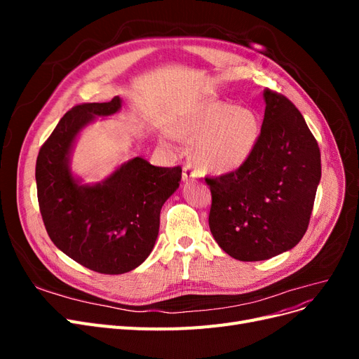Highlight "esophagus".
Here are the masks:
<instances>
[{
    "mask_svg": "<svg viewBox=\"0 0 359 359\" xmlns=\"http://www.w3.org/2000/svg\"><path fill=\"white\" fill-rule=\"evenodd\" d=\"M199 177V170L194 168L190 161H186L182 166V180L189 181V180H194Z\"/></svg>",
    "mask_w": 359,
    "mask_h": 359,
    "instance_id": "esophagus-1",
    "label": "esophagus"
}]
</instances>
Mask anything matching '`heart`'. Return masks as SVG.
<instances>
[{
    "instance_id": "heart-1",
    "label": "heart",
    "mask_w": 359,
    "mask_h": 359,
    "mask_svg": "<svg viewBox=\"0 0 359 359\" xmlns=\"http://www.w3.org/2000/svg\"><path fill=\"white\" fill-rule=\"evenodd\" d=\"M181 139H196V158L202 168L224 173L243 166L253 153L259 137L257 115L248 107H233L224 102H205L175 127ZM168 144L177 137L163 136Z\"/></svg>"
}]
</instances>
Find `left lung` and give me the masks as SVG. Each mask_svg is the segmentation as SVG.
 Wrapping results in <instances>:
<instances>
[{"mask_svg": "<svg viewBox=\"0 0 359 359\" xmlns=\"http://www.w3.org/2000/svg\"><path fill=\"white\" fill-rule=\"evenodd\" d=\"M265 116L253 153L238 169L205 178L210 229L243 262L274 257L306 233L320 181L318 140L287 97L264 90Z\"/></svg>", "mask_w": 359, "mask_h": 359, "instance_id": "obj_1", "label": "left lung"}]
</instances>
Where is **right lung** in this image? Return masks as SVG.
I'll return each instance as SVG.
<instances>
[{"instance_id": "1", "label": "right lung", "mask_w": 359, "mask_h": 359, "mask_svg": "<svg viewBox=\"0 0 359 359\" xmlns=\"http://www.w3.org/2000/svg\"><path fill=\"white\" fill-rule=\"evenodd\" d=\"M119 97L82 103L66 112L41 145L36 163L37 199L52 243L100 274H124L153 250L160 210L181 181V166L157 168L135 157L95 186H79L69 170L76 135L99 115L115 114Z\"/></svg>"}]
</instances>
